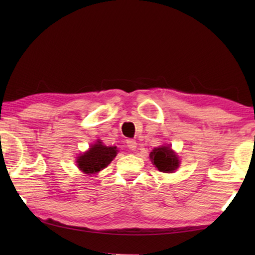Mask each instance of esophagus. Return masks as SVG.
<instances>
[{"label":"esophagus","instance_id":"1","mask_svg":"<svg viewBox=\"0 0 255 255\" xmlns=\"http://www.w3.org/2000/svg\"><path fill=\"white\" fill-rule=\"evenodd\" d=\"M127 147L130 149V150L134 151V150H136V148H137V142L134 141V140H132V139H128L127 140Z\"/></svg>","mask_w":255,"mask_h":255}]
</instances>
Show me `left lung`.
Returning <instances> with one entry per match:
<instances>
[{"mask_svg":"<svg viewBox=\"0 0 255 255\" xmlns=\"http://www.w3.org/2000/svg\"><path fill=\"white\" fill-rule=\"evenodd\" d=\"M150 159L156 169L163 173H173L180 165L178 156L167 145L154 148L152 152H150Z\"/></svg>","mask_w":255,"mask_h":255,"instance_id":"obj_1","label":"left lung"}]
</instances>
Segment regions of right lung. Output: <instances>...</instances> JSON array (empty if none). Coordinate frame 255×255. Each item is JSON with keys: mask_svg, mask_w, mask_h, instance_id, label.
Segmentation results:
<instances>
[{"mask_svg": "<svg viewBox=\"0 0 255 255\" xmlns=\"http://www.w3.org/2000/svg\"><path fill=\"white\" fill-rule=\"evenodd\" d=\"M117 152L116 147H106L101 140H97V142L92 144L88 151L77 158L79 170L84 174H96L111 163L117 155Z\"/></svg>", "mask_w": 255, "mask_h": 255, "instance_id": "obj_1", "label": "right lung"}]
</instances>
